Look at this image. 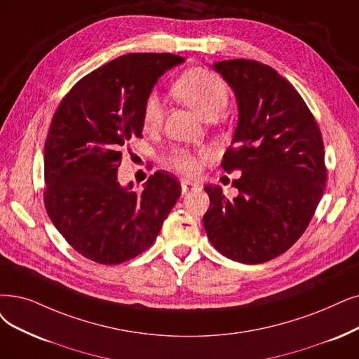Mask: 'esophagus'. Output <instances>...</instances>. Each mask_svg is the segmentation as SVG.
I'll return each mask as SVG.
<instances>
[{"mask_svg": "<svg viewBox=\"0 0 359 359\" xmlns=\"http://www.w3.org/2000/svg\"><path fill=\"white\" fill-rule=\"evenodd\" d=\"M197 189V184L196 182H190V181H182L181 182V191L182 194H189L190 191Z\"/></svg>", "mask_w": 359, "mask_h": 359, "instance_id": "1", "label": "esophagus"}]
</instances>
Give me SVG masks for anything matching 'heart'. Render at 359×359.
Masks as SVG:
<instances>
[{
	"mask_svg": "<svg viewBox=\"0 0 359 359\" xmlns=\"http://www.w3.org/2000/svg\"><path fill=\"white\" fill-rule=\"evenodd\" d=\"M170 91L180 102L190 106L208 121L213 119L224 109L228 98L224 79L203 67H191L182 72L172 83ZM162 118L163 109L161 100L156 95H150L142 109V126L149 131L156 130L162 123ZM208 157L209 153L206 150L196 156L187 150L177 149L172 150L165 161L172 170L185 177H193L200 170V161H205Z\"/></svg>",
	"mask_w": 359,
	"mask_h": 359,
	"instance_id": "b5f03b06",
	"label": "heart"
}]
</instances>
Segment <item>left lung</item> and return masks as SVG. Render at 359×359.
I'll return each instance as SVG.
<instances>
[{
	"label": "left lung",
	"instance_id": "left-lung-1",
	"mask_svg": "<svg viewBox=\"0 0 359 359\" xmlns=\"http://www.w3.org/2000/svg\"><path fill=\"white\" fill-rule=\"evenodd\" d=\"M213 67L238 103V125L221 166L241 177L233 182V200L206 185L203 225L224 256L262 264L289 250L308 228L325 189L324 142L304 98L277 70L246 59Z\"/></svg>",
	"mask_w": 359,
	"mask_h": 359
}]
</instances>
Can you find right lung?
<instances>
[{
	"label": "right lung",
	"mask_w": 359,
	"mask_h": 359,
	"mask_svg": "<svg viewBox=\"0 0 359 359\" xmlns=\"http://www.w3.org/2000/svg\"><path fill=\"white\" fill-rule=\"evenodd\" d=\"M184 62L169 53H131L79 79L57 107L44 146V205L78 253L118 265L147 250L181 196L165 170L141 193L121 187L118 168L141 138L142 109L154 83Z\"/></svg>",
	"instance_id": "obj_1"
}]
</instances>
